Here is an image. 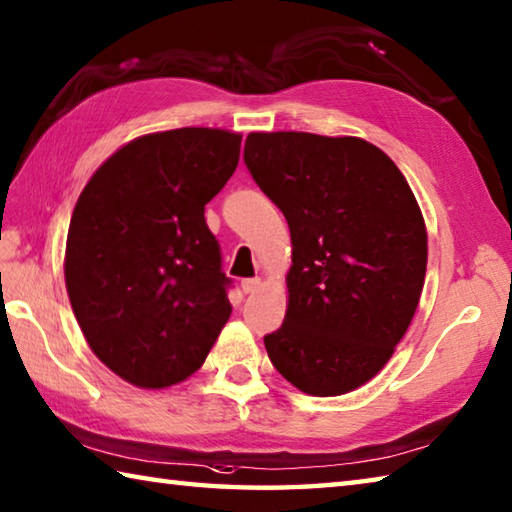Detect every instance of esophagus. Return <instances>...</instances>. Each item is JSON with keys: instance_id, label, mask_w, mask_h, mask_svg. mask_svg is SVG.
<instances>
[{"instance_id": "34e87169", "label": "esophagus", "mask_w": 512, "mask_h": 512, "mask_svg": "<svg viewBox=\"0 0 512 512\" xmlns=\"http://www.w3.org/2000/svg\"><path fill=\"white\" fill-rule=\"evenodd\" d=\"M259 286H262V282H259V277H253V280L241 282V291H244L246 295H250V293H257Z\"/></svg>"}]
</instances>
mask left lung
I'll list each match as a JSON object with an SVG mask.
<instances>
[{"label":"left lung","mask_w":512,"mask_h":512,"mask_svg":"<svg viewBox=\"0 0 512 512\" xmlns=\"http://www.w3.org/2000/svg\"><path fill=\"white\" fill-rule=\"evenodd\" d=\"M244 161L293 246L268 358L304 394L353 392L387 365L421 300L427 230L410 183L356 136L253 132Z\"/></svg>","instance_id":"8db88e82"}]
</instances>
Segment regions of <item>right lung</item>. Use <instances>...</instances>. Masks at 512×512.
<instances>
[{
  "mask_svg": "<svg viewBox=\"0 0 512 512\" xmlns=\"http://www.w3.org/2000/svg\"><path fill=\"white\" fill-rule=\"evenodd\" d=\"M239 147L241 134L212 127L138 136L78 197L64 253L71 309L91 351L127 383H181L230 318V280L203 210Z\"/></svg>",
  "mask_w": 512,
  "mask_h": 512,
  "instance_id": "add662e5",
  "label": "right lung"
}]
</instances>
